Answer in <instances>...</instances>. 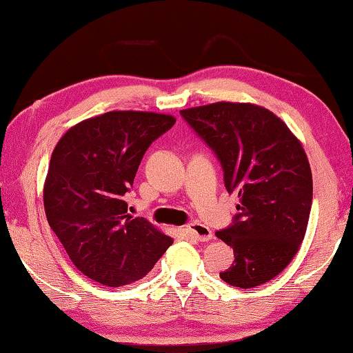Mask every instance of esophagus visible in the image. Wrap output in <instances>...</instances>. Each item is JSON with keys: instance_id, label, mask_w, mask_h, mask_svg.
Instances as JSON below:
<instances>
[{"instance_id": "34e87169", "label": "esophagus", "mask_w": 353, "mask_h": 353, "mask_svg": "<svg viewBox=\"0 0 353 353\" xmlns=\"http://www.w3.org/2000/svg\"><path fill=\"white\" fill-rule=\"evenodd\" d=\"M188 234L194 238V240L198 241H208L212 240V230L208 229L207 225L201 224V223H191L188 227H187Z\"/></svg>"}]
</instances>
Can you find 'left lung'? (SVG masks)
<instances>
[{"label": "left lung", "instance_id": "8db88e82", "mask_svg": "<svg viewBox=\"0 0 353 353\" xmlns=\"http://www.w3.org/2000/svg\"><path fill=\"white\" fill-rule=\"evenodd\" d=\"M188 126L216 155L238 213L216 236L235 260L219 277L254 288L279 276L305 236L313 179L305 151L288 126L265 107L214 103L181 110Z\"/></svg>", "mask_w": 353, "mask_h": 353}]
</instances>
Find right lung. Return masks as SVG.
<instances>
[{"label": "right lung", "mask_w": 353, "mask_h": 353, "mask_svg": "<svg viewBox=\"0 0 353 353\" xmlns=\"http://www.w3.org/2000/svg\"><path fill=\"white\" fill-rule=\"evenodd\" d=\"M174 123L162 113L107 112L71 128L52 151L43 188L48 224L94 282L140 280L171 246L148 219L128 214L124 194L148 148Z\"/></svg>", "instance_id": "1"}]
</instances>
